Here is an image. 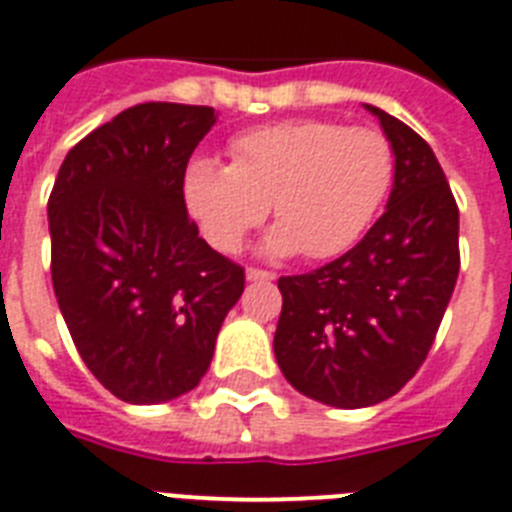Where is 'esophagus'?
Listing matches in <instances>:
<instances>
[{
  "label": "esophagus",
  "mask_w": 512,
  "mask_h": 512,
  "mask_svg": "<svg viewBox=\"0 0 512 512\" xmlns=\"http://www.w3.org/2000/svg\"><path fill=\"white\" fill-rule=\"evenodd\" d=\"M245 280H248V282H269V280H275V272L248 267V269H245Z\"/></svg>",
  "instance_id": "1"
}]
</instances>
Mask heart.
Segmentation results:
<instances>
[{"instance_id": "obj_1", "label": "heart", "mask_w": 512, "mask_h": 512, "mask_svg": "<svg viewBox=\"0 0 512 512\" xmlns=\"http://www.w3.org/2000/svg\"><path fill=\"white\" fill-rule=\"evenodd\" d=\"M232 166L192 161L185 203L216 251L232 253L269 214L267 253L309 259L349 251L378 216L394 185L396 158L386 134L320 118L248 129L230 142Z\"/></svg>"}]
</instances>
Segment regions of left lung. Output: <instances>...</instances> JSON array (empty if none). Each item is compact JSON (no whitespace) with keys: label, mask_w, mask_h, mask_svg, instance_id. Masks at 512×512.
<instances>
[{"label":"left lung","mask_w":512,"mask_h":512,"mask_svg":"<svg viewBox=\"0 0 512 512\" xmlns=\"http://www.w3.org/2000/svg\"><path fill=\"white\" fill-rule=\"evenodd\" d=\"M365 108L394 147L386 214L341 259L277 280V365L296 391L341 410L383 402L420 370L460 272V211L431 145Z\"/></svg>","instance_id":"obj_1"}]
</instances>
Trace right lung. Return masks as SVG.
Listing matches in <instances>:
<instances>
[{
  "label": "right lung",
  "instance_id": "add662e5",
  "mask_svg": "<svg viewBox=\"0 0 512 512\" xmlns=\"http://www.w3.org/2000/svg\"><path fill=\"white\" fill-rule=\"evenodd\" d=\"M214 108L142 102L94 129L49 195L52 288L84 365L129 404L198 386L245 272L187 216V161Z\"/></svg>",
  "mask_w": 512,
  "mask_h": 512
}]
</instances>
